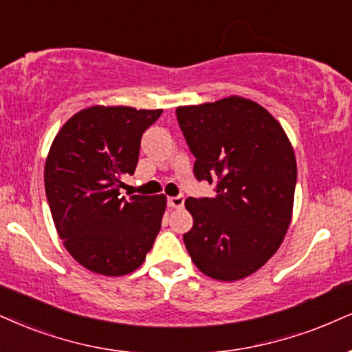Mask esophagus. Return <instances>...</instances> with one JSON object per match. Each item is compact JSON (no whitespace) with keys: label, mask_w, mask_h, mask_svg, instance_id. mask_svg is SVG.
<instances>
[{"label":"esophagus","mask_w":352,"mask_h":352,"mask_svg":"<svg viewBox=\"0 0 352 352\" xmlns=\"http://www.w3.org/2000/svg\"><path fill=\"white\" fill-rule=\"evenodd\" d=\"M168 206L171 209H181L184 206V197L183 196H176V197H169L168 199Z\"/></svg>","instance_id":"esophagus-1"}]
</instances>
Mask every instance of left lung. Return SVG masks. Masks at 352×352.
<instances>
[{
  "mask_svg": "<svg viewBox=\"0 0 352 352\" xmlns=\"http://www.w3.org/2000/svg\"><path fill=\"white\" fill-rule=\"evenodd\" d=\"M176 116L196 156L194 175L217 183L214 197L186 199L194 219L183 236L190 259L217 280L254 274L279 250L292 220V143L271 112L241 96L179 106Z\"/></svg>",
  "mask_w": 352,
  "mask_h": 352,
  "instance_id": "left-lung-1",
  "label": "left lung"
}]
</instances>
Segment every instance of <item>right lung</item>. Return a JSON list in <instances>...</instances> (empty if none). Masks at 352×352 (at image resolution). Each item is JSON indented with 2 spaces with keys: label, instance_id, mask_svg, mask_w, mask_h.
<instances>
[{
  "label": "right lung",
  "instance_id": "add662e5",
  "mask_svg": "<svg viewBox=\"0 0 352 352\" xmlns=\"http://www.w3.org/2000/svg\"><path fill=\"white\" fill-rule=\"evenodd\" d=\"M163 109L91 106L58 130L43 183L56 233L76 263L101 276L138 269L153 246L166 196H120L135 173L142 133Z\"/></svg>",
  "mask_w": 352,
  "mask_h": 352
}]
</instances>
